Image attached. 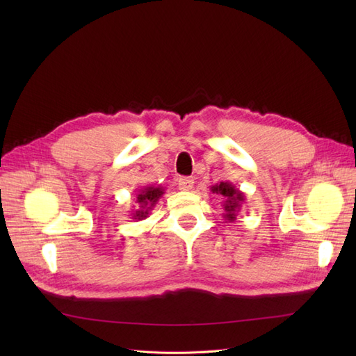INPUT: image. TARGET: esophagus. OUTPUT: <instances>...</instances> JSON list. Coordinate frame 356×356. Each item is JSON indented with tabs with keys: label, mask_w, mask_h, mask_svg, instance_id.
<instances>
[{
	"label": "esophagus",
	"mask_w": 356,
	"mask_h": 356,
	"mask_svg": "<svg viewBox=\"0 0 356 356\" xmlns=\"http://www.w3.org/2000/svg\"><path fill=\"white\" fill-rule=\"evenodd\" d=\"M193 186H195V179H193V178L182 177V178L178 179V187L182 191H190L193 188Z\"/></svg>",
	"instance_id": "obj_1"
}]
</instances>
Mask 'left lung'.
I'll return each instance as SVG.
<instances>
[{
	"label": "left lung",
	"instance_id": "8db88e82",
	"mask_svg": "<svg viewBox=\"0 0 356 356\" xmlns=\"http://www.w3.org/2000/svg\"><path fill=\"white\" fill-rule=\"evenodd\" d=\"M211 191L222 197V217L229 222H233L236 217H238V213L241 212L242 204L245 203V193H242L239 188H236L229 181H221L220 184L212 186Z\"/></svg>",
	"mask_w": 356,
	"mask_h": 356
}]
</instances>
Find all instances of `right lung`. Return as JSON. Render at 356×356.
I'll return each instance as SVG.
<instances>
[{
    "label": "right lung",
    "instance_id": "obj_1",
    "mask_svg": "<svg viewBox=\"0 0 356 356\" xmlns=\"http://www.w3.org/2000/svg\"><path fill=\"white\" fill-rule=\"evenodd\" d=\"M165 195L163 187H154V186H147L144 188H141L138 191L136 195V202L138 203L136 207H132V218L134 220H145L149 212L153 211V208L156 207V203L159 202V199Z\"/></svg>",
    "mask_w": 356,
    "mask_h": 356
}]
</instances>
